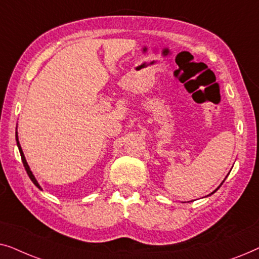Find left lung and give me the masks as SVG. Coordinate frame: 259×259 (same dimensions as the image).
Returning a JSON list of instances; mask_svg holds the SVG:
<instances>
[{"mask_svg": "<svg viewBox=\"0 0 259 259\" xmlns=\"http://www.w3.org/2000/svg\"><path fill=\"white\" fill-rule=\"evenodd\" d=\"M223 183H224V182H223ZM223 183H222V184H223ZM222 184H221V185H219V187H221V186H222ZM219 187H217V189H215V190H214V191H213V192H212V193H211V194H213V193H214V192H215V191H217V190H218V189H219ZM211 194H208V196H211Z\"/></svg>", "mask_w": 259, "mask_h": 259, "instance_id": "1", "label": "left lung"}]
</instances>
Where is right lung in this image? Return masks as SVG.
<instances>
[{"mask_svg":"<svg viewBox=\"0 0 259 259\" xmlns=\"http://www.w3.org/2000/svg\"><path fill=\"white\" fill-rule=\"evenodd\" d=\"M15 137H16V143H17V147H19V151H20V154H21V159H22V162H23V166H24V168H26V171H27V173H28V176H29V178H30L31 182L34 183V185L36 186V187H38V189L41 190V186H40V184L37 183V180H36V178H35V177H34L33 172L30 171V167H29V165H28V162H27V160H26V157H24V154H23V151H22V148H21V145H20V141H19V136H17V131H16V133H15Z\"/></svg>","mask_w":259,"mask_h":259,"instance_id":"1","label":"right lung"}]
</instances>
